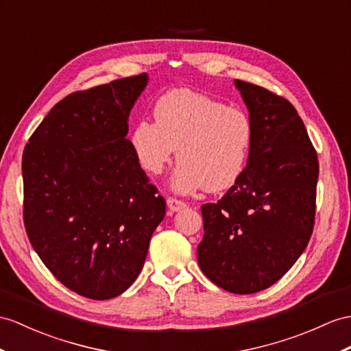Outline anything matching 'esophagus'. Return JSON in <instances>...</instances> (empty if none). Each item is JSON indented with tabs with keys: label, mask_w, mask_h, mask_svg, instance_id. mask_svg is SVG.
Masks as SVG:
<instances>
[{
	"label": "esophagus",
	"mask_w": 351,
	"mask_h": 351,
	"mask_svg": "<svg viewBox=\"0 0 351 351\" xmlns=\"http://www.w3.org/2000/svg\"><path fill=\"white\" fill-rule=\"evenodd\" d=\"M167 205H168V208H169L171 213L180 211V210H183L186 207V204L183 201L177 199V198H171V196L167 199Z\"/></svg>",
	"instance_id": "34e87169"
}]
</instances>
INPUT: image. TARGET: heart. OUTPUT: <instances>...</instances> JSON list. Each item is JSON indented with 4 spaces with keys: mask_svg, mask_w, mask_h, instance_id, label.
<instances>
[{
    "mask_svg": "<svg viewBox=\"0 0 351 351\" xmlns=\"http://www.w3.org/2000/svg\"><path fill=\"white\" fill-rule=\"evenodd\" d=\"M155 121H138L130 136L146 173L160 174L178 149L180 164L171 178L176 192L201 187L221 192L240 180L253 144V125L244 111L199 92L176 89L158 99Z\"/></svg>",
    "mask_w": 351,
    "mask_h": 351,
    "instance_id": "obj_1",
    "label": "heart"
}]
</instances>
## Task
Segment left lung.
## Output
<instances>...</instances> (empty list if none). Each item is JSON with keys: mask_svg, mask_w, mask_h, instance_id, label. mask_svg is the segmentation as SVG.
Instances as JSON below:
<instances>
[{"mask_svg": "<svg viewBox=\"0 0 351 351\" xmlns=\"http://www.w3.org/2000/svg\"><path fill=\"white\" fill-rule=\"evenodd\" d=\"M253 125L240 180L216 204H204L198 263L230 293L268 289L293 267L310 241L319 160L290 102L258 84L235 80Z\"/></svg>", "mask_w": 351, "mask_h": 351, "instance_id": "obj_1", "label": "left lung"}]
</instances>
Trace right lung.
<instances>
[{
    "label": "right lung",
    "mask_w": 351,
    "mask_h": 351,
    "mask_svg": "<svg viewBox=\"0 0 351 351\" xmlns=\"http://www.w3.org/2000/svg\"><path fill=\"white\" fill-rule=\"evenodd\" d=\"M146 73L74 92L49 111L22 156L23 221L47 269L104 301L138 277L165 199L128 140Z\"/></svg>",
    "instance_id": "1"
}]
</instances>
